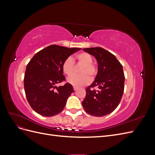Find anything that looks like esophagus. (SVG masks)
<instances>
[{
    "instance_id": "obj_1",
    "label": "esophagus",
    "mask_w": 155,
    "mask_h": 155,
    "mask_svg": "<svg viewBox=\"0 0 155 155\" xmlns=\"http://www.w3.org/2000/svg\"><path fill=\"white\" fill-rule=\"evenodd\" d=\"M73 88H74V90L75 91H77V90H78V88L77 87H74Z\"/></svg>"
}]
</instances>
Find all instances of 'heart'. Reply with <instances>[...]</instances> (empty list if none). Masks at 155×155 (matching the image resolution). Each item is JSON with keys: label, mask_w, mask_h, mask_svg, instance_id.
I'll use <instances>...</instances> for the list:
<instances>
[{"label": "heart", "mask_w": 155, "mask_h": 155, "mask_svg": "<svg viewBox=\"0 0 155 155\" xmlns=\"http://www.w3.org/2000/svg\"><path fill=\"white\" fill-rule=\"evenodd\" d=\"M76 60L78 63L82 64L80 70L81 74L78 76H72L74 70L73 61ZM63 72L68 76L71 75L67 79V81L75 87H80L88 84L91 81V78L93 79L97 74V67L92 63L91 55L87 52H81L76 55L74 59L68 57L65 59L62 64ZM91 78H90V77Z\"/></svg>", "instance_id": "heart-1"}]
</instances>
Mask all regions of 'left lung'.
Returning a JSON list of instances; mask_svg holds the SVG:
<instances>
[{"instance_id": "8db88e82", "label": "left lung", "mask_w": 155, "mask_h": 155, "mask_svg": "<svg viewBox=\"0 0 155 155\" xmlns=\"http://www.w3.org/2000/svg\"><path fill=\"white\" fill-rule=\"evenodd\" d=\"M83 50L97 60V74L94 81L86 88L82 105L89 114L104 116L116 109L122 97L125 82L123 67L115 55L104 48ZM96 86L97 90L93 89Z\"/></svg>"}]
</instances>
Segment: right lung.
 Segmentation results:
<instances>
[{
	"label": "right lung",
	"instance_id": "add662e5",
	"mask_svg": "<svg viewBox=\"0 0 155 155\" xmlns=\"http://www.w3.org/2000/svg\"><path fill=\"white\" fill-rule=\"evenodd\" d=\"M81 48L50 45L38 51L27 64L24 78L26 96L37 113L50 117L59 114L74 92L70 83L57 87L65 81L62 64L70 55Z\"/></svg>",
	"mask_w": 155,
	"mask_h": 155
}]
</instances>
